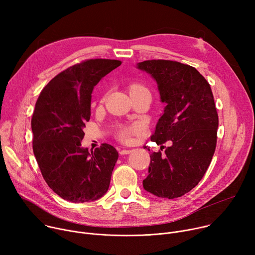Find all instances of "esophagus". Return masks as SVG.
<instances>
[{"instance_id":"obj_1","label":"esophagus","mask_w":255,"mask_h":255,"mask_svg":"<svg viewBox=\"0 0 255 255\" xmlns=\"http://www.w3.org/2000/svg\"><path fill=\"white\" fill-rule=\"evenodd\" d=\"M119 153H120L121 155L129 154V153H131V150H130V149H122V150H120V151H119Z\"/></svg>"}]
</instances>
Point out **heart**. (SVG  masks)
Wrapping results in <instances>:
<instances>
[{
  "label": "heart",
  "instance_id": "heart-1",
  "mask_svg": "<svg viewBox=\"0 0 255 255\" xmlns=\"http://www.w3.org/2000/svg\"><path fill=\"white\" fill-rule=\"evenodd\" d=\"M140 86H133L132 88H138ZM143 130V126L140 123H134L129 126H123L119 129L118 131V138L124 142V143H129L132 141L133 136L138 135L141 133Z\"/></svg>",
  "mask_w": 255,
  "mask_h": 255
}]
</instances>
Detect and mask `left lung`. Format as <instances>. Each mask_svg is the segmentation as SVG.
I'll return each mask as SVG.
<instances>
[{
	"mask_svg": "<svg viewBox=\"0 0 255 255\" xmlns=\"http://www.w3.org/2000/svg\"><path fill=\"white\" fill-rule=\"evenodd\" d=\"M137 68L155 80L160 101L166 104L151 141L171 143L162 156L160 150L151 153L143 188L159 198H178L199 184L216 149L219 120L213 93L188 64L152 59L137 63Z\"/></svg>",
	"mask_w": 255,
	"mask_h": 255,
	"instance_id": "8db88e82",
	"label": "left lung"
}]
</instances>
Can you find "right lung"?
I'll use <instances>...</instances> for the list:
<instances>
[{
	"label": "right lung",
	"mask_w": 255,
	"mask_h": 255,
	"mask_svg": "<svg viewBox=\"0 0 255 255\" xmlns=\"http://www.w3.org/2000/svg\"><path fill=\"white\" fill-rule=\"evenodd\" d=\"M115 59H88L54 77L41 91L31 120L33 152L48 187L72 203L96 201L110 186L118 151L103 143L82 147L91 117L94 87L121 65Z\"/></svg>",
	"instance_id": "add662e5"
}]
</instances>
